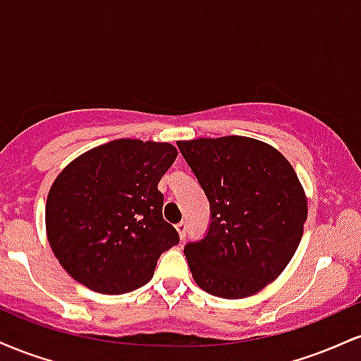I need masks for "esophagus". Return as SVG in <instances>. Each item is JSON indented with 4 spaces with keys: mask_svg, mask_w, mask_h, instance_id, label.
Listing matches in <instances>:
<instances>
[{
    "mask_svg": "<svg viewBox=\"0 0 361 361\" xmlns=\"http://www.w3.org/2000/svg\"><path fill=\"white\" fill-rule=\"evenodd\" d=\"M175 227H176L178 234H180V238H181V239H185V235H186V222L181 221L180 224H176Z\"/></svg>",
    "mask_w": 361,
    "mask_h": 361,
    "instance_id": "1",
    "label": "esophagus"
}]
</instances>
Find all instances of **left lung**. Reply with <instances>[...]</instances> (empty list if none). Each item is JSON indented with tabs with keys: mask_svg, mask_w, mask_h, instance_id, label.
<instances>
[{
	"mask_svg": "<svg viewBox=\"0 0 361 361\" xmlns=\"http://www.w3.org/2000/svg\"><path fill=\"white\" fill-rule=\"evenodd\" d=\"M209 198L212 222L185 256L195 283L221 299L258 293L295 255L307 219V197L279 149L226 135L178 140Z\"/></svg>",
	"mask_w": 361,
	"mask_h": 361,
	"instance_id": "1",
	"label": "left lung"
}]
</instances>
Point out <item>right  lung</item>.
<instances>
[{
	"label": "right lung",
	"instance_id": "right-lung-1",
	"mask_svg": "<svg viewBox=\"0 0 361 361\" xmlns=\"http://www.w3.org/2000/svg\"><path fill=\"white\" fill-rule=\"evenodd\" d=\"M176 156L169 142L117 139L82 152L57 175L45 229L54 256L74 280L111 295L152 279L161 252L180 241L163 219L157 190Z\"/></svg>",
	"mask_w": 361,
	"mask_h": 361
}]
</instances>
